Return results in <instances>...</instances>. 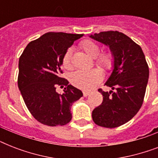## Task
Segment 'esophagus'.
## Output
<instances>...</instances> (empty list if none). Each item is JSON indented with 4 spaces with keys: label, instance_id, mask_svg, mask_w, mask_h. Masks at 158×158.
<instances>
[{
    "label": "esophagus",
    "instance_id": "obj_1",
    "mask_svg": "<svg viewBox=\"0 0 158 158\" xmlns=\"http://www.w3.org/2000/svg\"><path fill=\"white\" fill-rule=\"evenodd\" d=\"M89 94H90V92L89 91H83V94H84V97H87V96H89Z\"/></svg>",
    "mask_w": 158,
    "mask_h": 158
}]
</instances>
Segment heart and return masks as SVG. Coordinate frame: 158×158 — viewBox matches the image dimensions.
<instances>
[{
  "mask_svg": "<svg viewBox=\"0 0 158 158\" xmlns=\"http://www.w3.org/2000/svg\"><path fill=\"white\" fill-rule=\"evenodd\" d=\"M80 48L87 55L92 58H95V63L97 65L102 67L106 70H109L114 64V57L110 52H100V46L94 41L86 39L82 41ZM71 55L70 49L65 52L62 58V66L64 69H69L71 68ZM102 79V72L99 69H93L89 71L74 72L71 76V83L77 88L81 89H91L98 84Z\"/></svg>",
  "mask_w": 158,
  "mask_h": 158,
  "instance_id": "obj_1",
  "label": "heart"
}]
</instances>
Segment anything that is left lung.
<instances>
[{
    "instance_id": "obj_1",
    "label": "left lung",
    "mask_w": 158,
    "mask_h": 158,
    "mask_svg": "<svg viewBox=\"0 0 158 158\" xmlns=\"http://www.w3.org/2000/svg\"><path fill=\"white\" fill-rule=\"evenodd\" d=\"M90 38L108 46L114 57V69L105 83L111 90L98 89L103 100L93 110V120L102 127H119L131 120L142 106L148 65L140 46L124 33L107 31Z\"/></svg>"
}]
</instances>
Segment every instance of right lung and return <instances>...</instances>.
Segmentation results:
<instances>
[{"mask_svg":"<svg viewBox=\"0 0 158 158\" xmlns=\"http://www.w3.org/2000/svg\"><path fill=\"white\" fill-rule=\"evenodd\" d=\"M83 35L49 32L28 43L19 57V89L28 110L43 125L68 124L72 119V104L83 96L60 77L63 56ZM57 86H66L64 94L55 91Z\"/></svg>","mask_w":158,"mask_h":158,"instance_id":"add662e5","label":"right lung"}]
</instances>
